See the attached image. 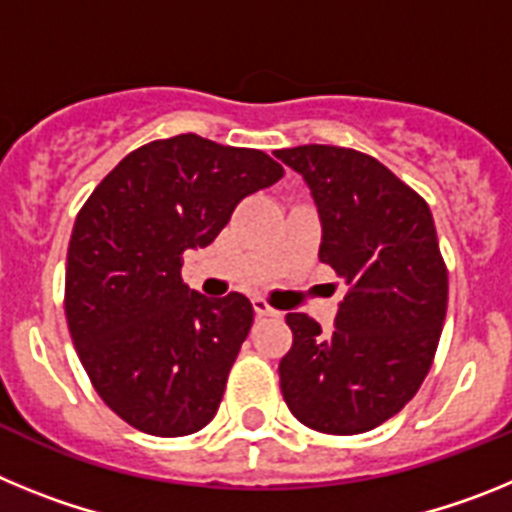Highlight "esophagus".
Wrapping results in <instances>:
<instances>
[{
	"mask_svg": "<svg viewBox=\"0 0 512 512\" xmlns=\"http://www.w3.org/2000/svg\"><path fill=\"white\" fill-rule=\"evenodd\" d=\"M253 310H256V315H259V318H277L279 315L277 307H271L269 302L261 300V297H256V300H253Z\"/></svg>",
	"mask_w": 512,
	"mask_h": 512,
	"instance_id": "1",
	"label": "esophagus"
}]
</instances>
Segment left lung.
Returning a JSON list of instances; mask_svg holds the SVG:
<instances>
[{
    "label": "left lung",
    "instance_id": "obj_1",
    "mask_svg": "<svg viewBox=\"0 0 512 512\" xmlns=\"http://www.w3.org/2000/svg\"><path fill=\"white\" fill-rule=\"evenodd\" d=\"M274 156L310 187L323 223L320 261L348 287L330 336L305 312L287 315L284 402L312 431H372L420 390L446 320L449 269L431 207L354 148L310 143Z\"/></svg>",
    "mask_w": 512,
    "mask_h": 512
}]
</instances>
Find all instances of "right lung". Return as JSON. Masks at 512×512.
<instances>
[{
  "instance_id": "right-lung-1",
  "label": "right lung",
  "mask_w": 512,
  "mask_h": 512,
  "mask_svg": "<svg viewBox=\"0 0 512 512\" xmlns=\"http://www.w3.org/2000/svg\"><path fill=\"white\" fill-rule=\"evenodd\" d=\"M282 176L264 151L184 133L128 153L76 215L71 341L104 405L138 431L189 436L215 418L253 307L189 289L184 251L210 246L243 197Z\"/></svg>"
}]
</instances>
